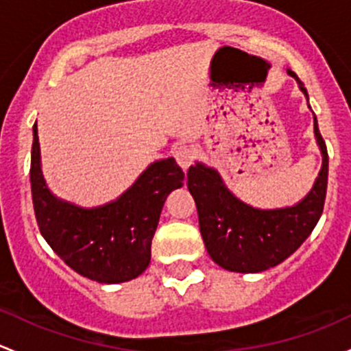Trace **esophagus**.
Instances as JSON below:
<instances>
[{
  "label": "esophagus",
  "instance_id": "1",
  "mask_svg": "<svg viewBox=\"0 0 351 351\" xmlns=\"http://www.w3.org/2000/svg\"><path fill=\"white\" fill-rule=\"evenodd\" d=\"M174 155H176V160L179 162L180 167H182L184 171H187V169H189V165L194 162V158H196V149H194L193 145H187V143H184V145L177 147Z\"/></svg>",
  "mask_w": 351,
  "mask_h": 351
}]
</instances>
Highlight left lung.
<instances>
[{"label": "left lung", "instance_id": "1", "mask_svg": "<svg viewBox=\"0 0 351 351\" xmlns=\"http://www.w3.org/2000/svg\"><path fill=\"white\" fill-rule=\"evenodd\" d=\"M287 74L298 81L309 101L298 75L291 69ZM314 138L323 157L319 174L301 201L285 208H254L231 193L215 167L202 162L191 165L187 189L196 201L202 240L213 262L221 269L240 274L263 272L279 265L304 243L319 221L328 186V150L316 117Z\"/></svg>", "mask_w": 351, "mask_h": 351}]
</instances>
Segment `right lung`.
Wrapping results in <instances>:
<instances>
[{
    "instance_id": "right-lung-1",
    "label": "right lung",
    "mask_w": 351,
    "mask_h": 351,
    "mask_svg": "<svg viewBox=\"0 0 351 351\" xmlns=\"http://www.w3.org/2000/svg\"><path fill=\"white\" fill-rule=\"evenodd\" d=\"M30 182L38 228L52 250L79 276L120 284L149 267L162 208L169 194L184 186V172L174 157L155 160L114 201L82 208L47 186L35 123Z\"/></svg>"
}]
</instances>
